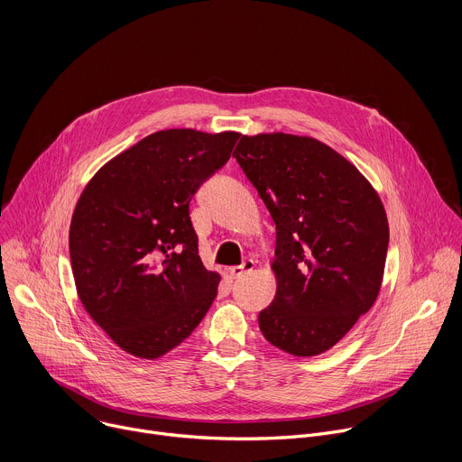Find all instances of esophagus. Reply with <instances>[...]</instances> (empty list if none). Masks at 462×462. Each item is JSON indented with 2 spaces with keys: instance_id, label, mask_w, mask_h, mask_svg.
<instances>
[{
  "instance_id": "esophagus-1",
  "label": "esophagus",
  "mask_w": 462,
  "mask_h": 462,
  "mask_svg": "<svg viewBox=\"0 0 462 462\" xmlns=\"http://www.w3.org/2000/svg\"><path fill=\"white\" fill-rule=\"evenodd\" d=\"M254 267H255V263H254L252 259H246V261H243V263H241V265L230 267V269H228V273H230V276H232V278H241V276H245V274L252 273V271H254Z\"/></svg>"
}]
</instances>
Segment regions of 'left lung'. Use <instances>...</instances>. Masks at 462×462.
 Segmentation results:
<instances>
[{"instance_id": "8db88e82", "label": "left lung", "mask_w": 462, "mask_h": 462, "mask_svg": "<svg viewBox=\"0 0 462 462\" xmlns=\"http://www.w3.org/2000/svg\"><path fill=\"white\" fill-rule=\"evenodd\" d=\"M234 157L276 223L278 291L257 316L263 337L294 356L331 349L382 285L389 226L380 197L309 137L243 135Z\"/></svg>"}]
</instances>
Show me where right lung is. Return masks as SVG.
Wrapping results in <instances>:
<instances>
[{
    "mask_svg": "<svg viewBox=\"0 0 462 462\" xmlns=\"http://www.w3.org/2000/svg\"><path fill=\"white\" fill-rule=\"evenodd\" d=\"M237 139L234 131H157L100 168L80 195L69 230L77 291L129 355H166L214 303L219 274L199 257L189 201Z\"/></svg>",
    "mask_w": 462,
    "mask_h": 462,
    "instance_id": "right-lung-1",
    "label": "right lung"
}]
</instances>
